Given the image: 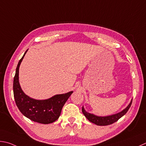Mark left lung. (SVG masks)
Instances as JSON below:
<instances>
[{
  "label": "left lung",
  "mask_w": 146,
  "mask_h": 146,
  "mask_svg": "<svg viewBox=\"0 0 146 146\" xmlns=\"http://www.w3.org/2000/svg\"><path fill=\"white\" fill-rule=\"evenodd\" d=\"M131 102H132V100H131L130 103L129 104V105L126 107L125 109H123L121 112H119V113L111 115V116H96V115H94L86 112L84 110L83 106L82 107V112L85 116V117H86L90 122L94 123L95 125H98V126L109 125L117 121L118 119H120L122 116H124V115L128 111V109H130V107L131 105Z\"/></svg>",
  "instance_id": "8db88e82"
}]
</instances>
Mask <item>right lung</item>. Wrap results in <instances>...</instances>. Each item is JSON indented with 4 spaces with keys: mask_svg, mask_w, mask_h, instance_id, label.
Returning <instances> with one entry per match:
<instances>
[{
    "mask_svg": "<svg viewBox=\"0 0 146 146\" xmlns=\"http://www.w3.org/2000/svg\"><path fill=\"white\" fill-rule=\"evenodd\" d=\"M20 60L13 81V93L15 102L20 111L33 121L49 124L58 119L62 107L73 92L56 95L46 100H35L30 98L21 90L19 82V67L27 51Z\"/></svg>",
    "mask_w": 146,
    "mask_h": 146,
    "instance_id": "obj_1",
    "label": "right lung"
}]
</instances>
